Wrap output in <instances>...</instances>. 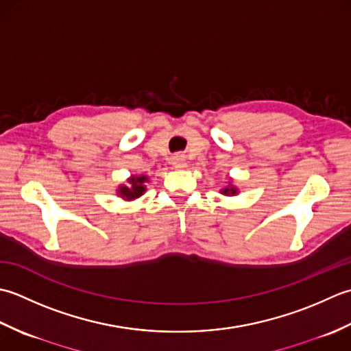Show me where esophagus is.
<instances>
[{
  "label": "esophagus",
  "mask_w": 351,
  "mask_h": 351,
  "mask_svg": "<svg viewBox=\"0 0 351 351\" xmlns=\"http://www.w3.org/2000/svg\"><path fill=\"white\" fill-rule=\"evenodd\" d=\"M173 165H174L176 168H184V167H186V162H184V159H183V156H174Z\"/></svg>",
  "instance_id": "esophagus-1"
}]
</instances>
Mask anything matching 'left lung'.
Returning a JSON list of instances; mask_svg holds the SVG:
<instances>
[{
  "label": "left lung",
  "mask_w": 351,
  "mask_h": 351,
  "mask_svg": "<svg viewBox=\"0 0 351 351\" xmlns=\"http://www.w3.org/2000/svg\"><path fill=\"white\" fill-rule=\"evenodd\" d=\"M221 194H224V195H230V197H232V195H236V194H238V188H234L233 184L228 183L227 188L221 189Z\"/></svg>",
  "instance_id": "8db88e82"
}]
</instances>
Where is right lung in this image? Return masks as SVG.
Wrapping results in <instances>:
<instances>
[{
  "label": "right lung",
  "mask_w": 351,
  "mask_h": 351,
  "mask_svg": "<svg viewBox=\"0 0 351 351\" xmlns=\"http://www.w3.org/2000/svg\"><path fill=\"white\" fill-rule=\"evenodd\" d=\"M145 182H148L147 176H132L128 178V184H121L118 188V195L124 199L132 202L134 198H139L145 192Z\"/></svg>",
  "instance_id": "add662e5"
}]
</instances>
